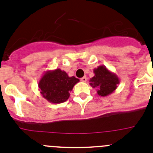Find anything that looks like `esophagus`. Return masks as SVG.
<instances>
[{"instance_id": "34e87169", "label": "esophagus", "mask_w": 153, "mask_h": 153, "mask_svg": "<svg viewBox=\"0 0 153 153\" xmlns=\"http://www.w3.org/2000/svg\"><path fill=\"white\" fill-rule=\"evenodd\" d=\"M80 80L82 81V82H84V83H85V82H86V80H87V78H86V76H83V77L81 78Z\"/></svg>"}]
</instances>
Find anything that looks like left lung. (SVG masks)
Instances as JSON below:
<instances>
[{
  "label": "left lung",
  "mask_w": 153,
  "mask_h": 153,
  "mask_svg": "<svg viewBox=\"0 0 153 153\" xmlns=\"http://www.w3.org/2000/svg\"><path fill=\"white\" fill-rule=\"evenodd\" d=\"M94 76L90 79V86L97 89V94L107 97L116 90L120 80L117 75L101 65L93 70Z\"/></svg>",
  "instance_id": "1"
}]
</instances>
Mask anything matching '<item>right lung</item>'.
<instances>
[{
    "label": "right lung",
    "instance_id": "add662e5",
    "mask_svg": "<svg viewBox=\"0 0 153 153\" xmlns=\"http://www.w3.org/2000/svg\"><path fill=\"white\" fill-rule=\"evenodd\" d=\"M79 81L60 69L47 70L39 81L38 88L42 97L48 102L61 103L68 100L74 85Z\"/></svg>",
    "mask_w": 153,
    "mask_h": 153
}]
</instances>
